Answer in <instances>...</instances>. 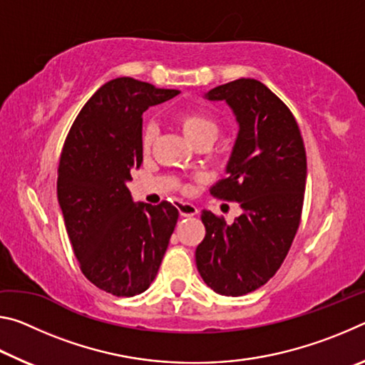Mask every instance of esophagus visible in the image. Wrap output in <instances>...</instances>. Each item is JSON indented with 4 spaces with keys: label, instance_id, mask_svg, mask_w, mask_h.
Instances as JSON below:
<instances>
[{
    "label": "esophagus",
    "instance_id": "34e87169",
    "mask_svg": "<svg viewBox=\"0 0 365 365\" xmlns=\"http://www.w3.org/2000/svg\"><path fill=\"white\" fill-rule=\"evenodd\" d=\"M177 209H178V212H180V215H183V217H191V215H196L197 212H200L195 205H191V202H183V201L178 202Z\"/></svg>",
    "mask_w": 365,
    "mask_h": 365
}]
</instances>
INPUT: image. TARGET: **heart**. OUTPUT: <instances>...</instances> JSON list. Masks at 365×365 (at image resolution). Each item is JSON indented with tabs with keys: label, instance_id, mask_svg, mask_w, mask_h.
<instances>
[{
	"label": "heart",
	"instance_id": "obj_1",
	"mask_svg": "<svg viewBox=\"0 0 365 365\" xmlns=\"http://www.w3.org/2000/svg\"><path fill=\"white\" fill-rule=\"evenodd\" d=\"M178 123H180L182 130L191 143L195 146L201 141H214L217 138L219 125L215 123L211 117L201 113H187L178 117ZM158 138V127L156 123H146L141 133V145H143L145 151H150L154 141Z\"/></svg>",
	"mask_w": 365,
	"mask_h": 365
}]
</instances>
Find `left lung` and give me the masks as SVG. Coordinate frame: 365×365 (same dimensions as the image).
I'll list each match as a JSON object with an SVG mask.
<instances>
[{"mask_svg": "<svg viewBox=\"0 0 365 365\" xmlns=\"http://www.w3.org/2000/svg\"><path fill=\"white\" fill-rule=\"evenodd\" d=\"M205 96L225 101L238 122L227 177L211 195L237 201L243 214L227 224L202 211L206 237L196 248V267L215 293L243 296L275 275L298 232L306 150L292 110L259 80H233Z\"/></svg>", "mask_w": 365, "mask_h": 365, "instance_id": "8db88e82", "label": "left lung"}]
</instances>
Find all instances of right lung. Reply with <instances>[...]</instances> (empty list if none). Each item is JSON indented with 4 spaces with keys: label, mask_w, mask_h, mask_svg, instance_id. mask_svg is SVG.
Returning <instances> with one entry per match:
<instances>
[{
    "label": "right lung",
    "mask_w": 365,
    "mask_h": 365,
    "mask_svg": "<svg viewBox=\"0 0 365 365\" xmlns=\"http://www.w3.org/2000/svg\"><path fill=\"white\" fill-rule=\"evenodd\" d=\"M130 77L104 83L73 120L61 153L58 200L83 275L114 296L156 279L178 211L133 202L127 182L143 163V113L177 96Z\"/></svg>",
    "instance_id": "add662e5"
}]
</instances>
